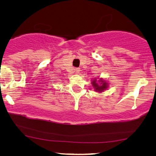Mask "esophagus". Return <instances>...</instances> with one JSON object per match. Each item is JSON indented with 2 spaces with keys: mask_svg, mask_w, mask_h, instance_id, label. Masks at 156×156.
Segmentation results:
<instances>
[{
  "mask_svg": "<svg viewBox=\"0 0 156 156\" xmlns=\"http://www.w3.org/2000/svg\"><path fill=\"white\" fill-rule=\"evenodd\" d=\"M74 71H75L76 74H79V73H80V68H76V69H74Z\"/></svg>",
  "mask_w": 156,
  "mask_h": 156,
  "instance_id": "esophagus-1",
  "label": "esophagus"
}]
</instances>
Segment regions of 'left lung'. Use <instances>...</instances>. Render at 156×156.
Returning a JSON list of instances; mask_svg holds the SVG:
<instances>
[{
  "label": "left lung",
  "mask_w": 156,
  "mask_h": 156,
  "mask_svg": "<svg viewBox=\"0 0 156 156\" xmlns=\"http://www.w3.org/2000/svg\"><path fill=\"white\" fill-rule=\"evenodd\" d=\"M98 80H97V79ZM93 88L97 92H103L104 90L107 89L108 87V83L103 78H94L91 81Z\"/></svg>",
  "instance_id": "1"
}]
</instances>
